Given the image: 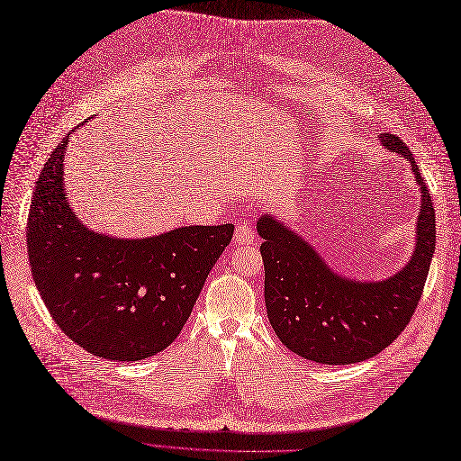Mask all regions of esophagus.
Returning a JSON list of instances; mask_svg holds the SVG:
<instances>
[{"label": "esophagus", "mask_w": 461, "mask_h": 461, "mask_svg": "<svg viewBox=\"0 0 461 461\" xmlns=\"http://www.w3.org/2000/svg\"><path fill=\"white\" fill-rule=\"evenodd\" d=\"M253 242H255V230L251 229V225L246 221L240 223L234 232V244L246 246V244H253Z\"/></svg>", "instance_id": "1"}]
</instances>
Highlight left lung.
Wrapping results in <instances>:
<instances>
[{
	"instance_id": "1",
	"label": "left lung",
	"mask_w": 461,
	"mask_h": 461,
	"mask_svg": "<svg viewBox=\"0 0 461 461\" xmlns=\"http://www.w3.org/2000/svg\"><path fill=\"white\" fill-rule=\"evenodd\" d=\"M381 144L411 163L420 187L416 244L407 265L381 281L338 274L319 251L277 217L262 213L257 232L265 262V302L274 332L302 358L343 366L379 355L409 324L435 251V212L411 149L383 133Z\"/></svg>"
}]
</instances>
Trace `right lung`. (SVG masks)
<instances>
[{
	"mask_svg": "<svg viewBox=\"0 0 461 461\" xmlns=\"http://www.w3.org/2000/svg\"><path fill=\"white\" fill-rule=\"evenodd\" d=\"M52 151L28 217L37 291L63 334L99 358L137 362L178 338L234 225H189L148 238L87 229L69 206L63 153Z\"/></svg>",
	"mask_w": 461,
	"mask_h": 461,
	"instance_id": "obj_1",
	"label": "right lung"
}]
</instances>
